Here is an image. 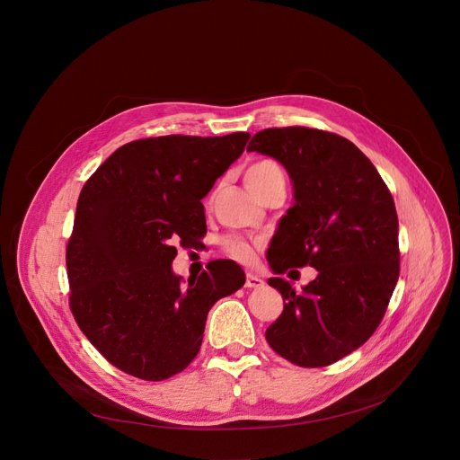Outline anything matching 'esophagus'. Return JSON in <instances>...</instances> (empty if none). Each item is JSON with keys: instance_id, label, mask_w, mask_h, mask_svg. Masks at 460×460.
Listing matches in <instances>:
<instances>
[{"instance_id": "esophagus-1", "label": "esophagus", "mask_w": 460, "mask_h": 460, "mask_svg": "<svg viewBox=\"0 0 460 460\" xmlns=\"http://www.w3.org/2000/svg\"><path fill=\"white\" fill-rule=\"evenodd\" d=\"M262 287H264V281L261 278H257V275H253V273L246 275V288H262Z\"/></svg>"}]
</instances>
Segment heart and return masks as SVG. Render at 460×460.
Instances as JSON below:
<instances>
[{"label": "heart", "mask_w": 460, "mask_h": 460, "mask_svg": "<svg viewBox=\"0 0 460 460\" xmlns=\"http://www.w3.org/2000/svg\"><path fill=\"white\" fill-rule=\"evenodd\" d=\"M275 175H283L279 164L275 161H270V159H262V161H257L253 163L248 172H246V185L250 187V190H257L259 187H262L266 181H270L271 177ZM226 252L234 257L236 261H242V262H250L253 259V248L252 243L246 242L243 238H238V236H231L226 240Z\"/></svg>", "instance_id": "b5f03b06"}]
</instances>
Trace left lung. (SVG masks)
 Here are the masks:
<instances>
[{
	"label": "left lung",
	"instance_id": "left-lung-1",
	"mask_svg": "<svg viewBox=\"0 0 460 460\" xmlns=\"http://www.w3.org/2000/svg\"><path fill=\"white\" fill-rule=\"evenodd\" d=\"M248 151L281 163L294 189L266 253L271 271L318 270L301 292L283 278L268 279L285 309L266 329V341L303 368L329 366L370 339L400 278L392 194L353 142L327 131L264 129Z\"/></svg>",
	"mask_w": 460,
	"mask_h": 460
}]
</instances>
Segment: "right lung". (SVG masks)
<instances>
[{
	"mask_svg": "<svg viewBox=\"0 0 460 460\" xmlns=\"http://www.w3.org/2000/svg\"><path fill=\"white\" fill-rule=\"evenodd\" d=\"M250 133L157 137L118 147L81 190L66 248L70 307L86 339L121 372L163 381L199 351L207 314L246 275L212 261L182 285L175 243L207 233L201 199Z\"/></svg>",
	"mask_w": 460,
	"mask_h": 460,
	"instance_id": "add662e5",
	"label": "right lung"
}]
</instances>
